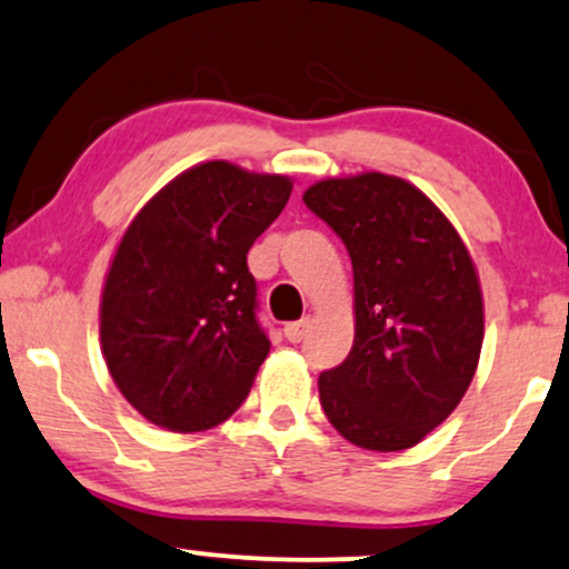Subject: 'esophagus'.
I'll return each mask as SVG.
<instances>
[{"instance_id": "34e87169", "label": "esophagus", "mask_w": 569, "mask_h": 569, "mask_svg": "<svg viewBox=\"0 0 569 569\" xmlns=\"http://www.w3.org/2000/svg\"><path fill=\"white\" fill-rule=\"evenodd\" d=\"M307 331H310V318L297 320V323H286V328H283L286 339H289L291 345H297V341H302V339L307 337Z\"/></svg>"}]
</instances>
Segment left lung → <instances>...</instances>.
Instances as JSON below:
<instances>
[{
  "instance_id": "1",
  "label": "left lung",
  "mask_w": 569,
  "mask_h": 569,
  "mask_svg": "<svg viewBox=\"0 0 569 569\" xmlns=\"http://www.w3.org/2000/svg\"><path fill=\"white\" fill-rule=\"evenodd\" d=\"M345 241L355 341L318 379L320 406L366 450H406L453 413L482 350V293L467 246L419 188L379 172L305 193Z\"/></svg>"
}]
</instances>
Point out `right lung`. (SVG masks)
Listing matches in <instances>:
<instances>
[{"instance_id":"obj_1","label":"right lung","mask_w":569,"mask_h":569,"mask_svg":"<svg viewBox=\"0 0 569 569\" xmlns=\"http://www.w3.org/2000/svg\"><path fill=\"white\" fill-rule=\"evenodd\" d=\"M289 196V177L209 161L127 228L102 289L100 341L116 387L156 427L203 432L249 395L270 339L246 254Z\"/></svg>"}]
</instances>
